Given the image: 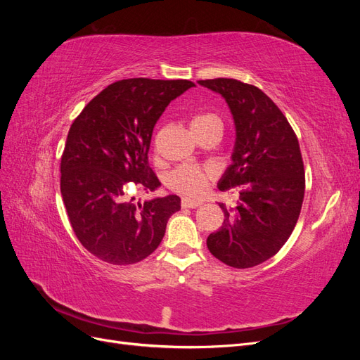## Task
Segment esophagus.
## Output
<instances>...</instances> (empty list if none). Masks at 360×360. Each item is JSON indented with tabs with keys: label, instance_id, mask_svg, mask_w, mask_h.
Instances as JSON below:
<instances>
[{
	"label": "esophagus",
	"instance_id": "esophagus-1",
	"mask_svg": "<svg viewBox=\"0 0 360 360\" xmlns=\"http://www.w3.org/2000/svg\"><path fill=\"white\" fill-rule=\"evenodd\" d=\"M200 205H201L200 201H192V200H188V198L181 200L183 209H197V207H200Z\"/></svg>",
	"mask_w": 360,
	"mask_h": 360
}]
</instances>
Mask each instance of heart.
<instances>
[{"mask_svg":"<svg viewBox=\"0 0 360 360\" xmlns=\"http://www.w3.org/2000/svg\"><path fill=\"white\" fill-rule=\"evenodd\" d=\"M193 135L209 129L222 130L221 118L213 112H198L192 115L189 122ZM214 171L210 167L181 165L174 169L168 176V186L188 198H197L209 186Z\"/></svg>","mask_w":360,"mask_h":360,"instance_id":"1","label":"heart"}]
</instances>
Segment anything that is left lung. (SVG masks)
<instances>
[{
	"label": "left lung",
	"mask_w": 360,
	"mask_h": 360,
	"mask_svg": "<svg viewBox=\"0 0 360 360\" xmlns=\"http://www.w3.org/2000/svg\"><path fill=\"white\" fill-rule=\"evenodd\" d=\"M198 84L224 97L236 127L233 162L217 188L237 192V207L226 210L219 204L225 219L207 237V248L226 266L254 267L284 246L299 219L304 195L299 141L257 86L226 78Z\"/></svg>",
	"instance_id": "8db88e82"
}]
</instances>
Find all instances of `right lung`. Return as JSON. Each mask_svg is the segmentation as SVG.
<instances>
[{
	"label": "right lung",
	"instance_id": "right-lung-1",
	"mask_svg": "<svg viewBox=\"0 0 360 360\" xmlns=\"http://www.w3.org/2000/svg\"><path fill=\"white\" fill-rule=\"evenodd\" d=\"M193 82L148 78L108 85L70 126L61 156V195L81 245L105 263L135 264L155 252L177 195L129 197L130 184L153 192L160 186L148 165L155 124L171 101Z\"/></svg>",
	"mask_w": 360,
	"mask_h": 360
}]
</instances>
